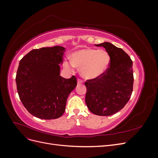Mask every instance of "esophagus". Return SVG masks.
<instances>
[{
    "label": "esophagus",
    "instance_id": "obj_1",
    "mask_svg": "<svg viewBox=\"0 0 158 158\" xmlns=\"http://www.w3.org/2000/svg\"><path fill=\"white\" fill-rule=\"evenodd\" d=\"M77 82H78V84H81L83 83V81L81 80V79H80V78H78Z\"/></svg>",
    "mask_w": 158,
    "mask_h": 158
}]
</instances>
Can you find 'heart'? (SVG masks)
Masks as SVG:
<instances>
[{"instance_id": "1", "label": "heart", "mask_w": 158, "mask_h": 158, "mask_svg": "<svg viewBox=\"0 0 158 158\" xmlns=\"http://www.w3.org/2000/svg\"><path fill=\"white\" fill-rule=\"evenodd\" d=\"M110 56L105 50L84 48L76 51L70 56V61H64V67L72 70L74 66L80 69L84 78L94 79L102 76L108 69Z\"/></svg>"}]
</instances>
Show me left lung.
<instances>
[{
  "instance_id": "left-lung-1",
  "label": "left lung",
  "mask_w": 158,
  "mask_h": 158,
  "mask_svg": "<svg viewBox=\"0 0 158 158\" xmlns=\"http://www.w3.org/2000/svg\"><path fill=\"white\" fill-rule=\"evenodd\" d=\"M95 45L106 49L110 64L102 76L85 82V101L92 113L109 116L122 109L131 98L134 82L132 61L122 49L111 43Z\"/></svg>"
}]
</instances>
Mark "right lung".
Returning a JSON list of instances; mask_svg holds the SVG:
<instances>
[{
    "mask_svg": "<svg viewBox=\"0 0 158 158\" xmlns=\"http://www.w3.org/2000/svg\"><path fill=\"white\" fill-rule=\"evenodd\" d=\"M65 48L60 46L33 49L20 60L17 91L22 104L32 115L55 119L63 115L69 94L77 85L74 76H60Z\"/></svg>",
    "mask_w": 158,
    "mask_h": 158,
    "instance_id": "1",
    "label": "right lung"
}]
</instances>
